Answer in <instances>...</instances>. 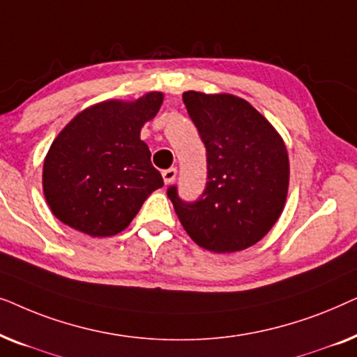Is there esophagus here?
I'll return each mask as SVG.
<instances>
[{
  "mask_svg": "<svg viewBox=\"0 0 357 357\" xmlns=\"http://www.w3.org/2000/svg\"><path fill=\"white\" fill-rule=\"evenodd\" d=\"M162 177H164L165 185H170V183H172L174 180H175V177H177V169L170 167V169H167V170H164Z\"/></svg>",
  "mask_w": 357,
  "mask_h": 357,
  "instance_id": "34e87169",
  "label": "esophagus"
}]
</instances>
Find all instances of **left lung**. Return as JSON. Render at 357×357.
<instances>
[{
  "instance_id": "8db88e82",
  "label": "left lung",
  "mask_w": 357,
  "mask_h": 357,
  "mask_svg": "<svg viewBox=\"0 0 357 357\" xmlns=\"http://www.w3.org/2000/svg\"><path fill=\"white\" fill-rule=\"evenodd\" d=\"M206 148L208 182L197 202L167 188L190 237L209 252L243 250L261 241L284 208L289 158L284 141L247 100L232 94L183 92Z\"/></svg>"
}]
</instances>
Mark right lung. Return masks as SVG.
<instances>
[{
    "instance_id": "obj_1",
    "label": "right lung",
    "mask_w": 357,
    "mask_h": 357,
    "mask_svg": "<svg viewBox=\"0 0 357 357\" xmlns=\"http://www.w3.org/2000/svg\"><path fill=\"white\" fill-rule=\"evenodd\" d=\"M164 94L135 102L105 100L77 114L53 141L43 162V195L52 213L92 237L128 227L144 199L164 185L139 139Z\"/></svg>"
}]
</instances>
